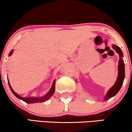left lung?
<instances>
[{"instance_id": "8db88e82", "label": "left lung", "mask_w": 132, "mask_h": 132, "mask_svg": "<svg viewBox=\"0 0 132 132\" xmlns=\"http://www.w3.org/2000/svg\"><path fill=\"white\" fill-rule=\"evenodd\" d=\"M112 47L119 55V65H118V76L114 85L110 89L109 91H108V93H106V96H105V101H108V99H110L111 97L114 96L115 95L119 92L125 78V65L124 61L122 60V52L121 48L119 47L116 46V45L113 44L112 46Z\"/></svg>"}]
</instances>
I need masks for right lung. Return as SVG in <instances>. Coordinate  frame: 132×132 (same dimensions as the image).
<instances>
[{
    "mask_svg": "<svg viewBox=\"0 0 132 132\" xmlns=\"http://www.w3.org/2000/svg\"><path fill=\"white\" fill-rule=\"evenodd\" d=\"M13 52V51L12 50L10 52L9 55L11 56L12 55ZM8 85H9L11 91H12V93H13V94L16 97H18V99L22 100V101H24L25 102L27 103H38V102H45L46 101H47L48 99H49L54 94V93L55 92V80L54 81V82L52 83V87L50 89V91L48 92L47 94L45 95V96L41 97H23L20 96L19 95H18L17 93H16L14 91V90L12 89V88L11 87L9 81H8Z\"/></svg>",
    "mask_w": 132,
    "mask_h": 132,
    "instance_id": "1",
    "label": "right lung"
}]
</instances>
